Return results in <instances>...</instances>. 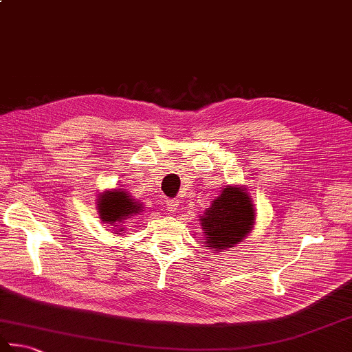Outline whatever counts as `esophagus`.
<instances>
[{"label": "esophagus", "instance_id": "obj_1", "mask_svg": "<svg viewBox=\"0 0 352 352\" xmlns=\"http://www.w3.org/2000/svg\"><path fill=\"white\" fill-rule=\"evenodd\" d=\"M168 212L169 213H175L178 209H180V199H168Z\"/></svg>", "mask_w": 352, "mask_h": 352}]
</instances>
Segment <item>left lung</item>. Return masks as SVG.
<instances>
[{
    "label": "left lung",
    "instance_id": "1",
    "mask_svg": "<svg viewBox=\"0 0 352 352\" xmlns=\"http://www.w3.org/2000/svg\"><path fill=\"white\" fill-rule=\"evenodd\" d=\"M198 221L204 233L203 243L218 253L245 241L256 221V210L244 186L227 184Z\"/></svg>",
    "mask_w": 352,
    "mask_h": 352
}]
</instances>
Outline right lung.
<instances>
[{
  "mask_svg": "<svg viewBox=\"0 0 352 352\" xmlns=\"http://www.w3.org/2000/svg\"><path fill=\"white\" fill-rule=\"evenodd\" d=\"M143 212V204L135 201L126 190L109 189L103 190L98 198V213L103 224L111 226L116 235H125L123 224L126 219Z\"/></svg>",
  "mask_w": 352,
  "mask_h": 352,
  "instance_id": "obj_1",
  "label": "right lung"
}]
</instances>
